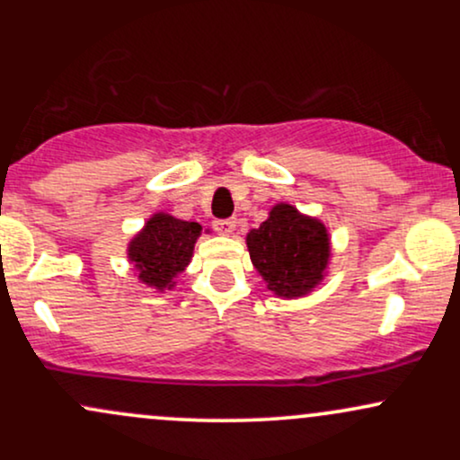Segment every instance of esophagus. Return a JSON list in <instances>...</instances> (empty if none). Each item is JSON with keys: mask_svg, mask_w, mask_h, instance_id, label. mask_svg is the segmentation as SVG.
<instances>
[{"mask_svg": "<svg viewBox=\"0 0 460 460\" xmlns=\"http://www.w3.org/2000/svg\"><path fill=\"white\" fill-rule=\"evenodd\" d=\"M214 229L223 235H231L235 231V220L234 218H220L214 220Z\"/></svg>", "mask_w": 460, "mask_h": 460, "instance_id": "obj_1", "label": "esophagus"}]
</instances>
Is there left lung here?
Wrapping results in <instances>:
<instances>
[{
    "label": "left lung",
    "instance_id": "8db88e82",
    "mask_svg": "<svg viewBox=\"0 0 460 460\" xmlns=\"http://www.w3.org/2000/svg\"><path fill=\"white\" fill-rule=\"evenodd\" d=\"M246 246L255 270L279 298L307 296L326 277L329 231L289 203L274 205L268 218L248 231Z\"/></svg>",
    "mask_w": 460,
    "mask_h": 460
}]
</instances>
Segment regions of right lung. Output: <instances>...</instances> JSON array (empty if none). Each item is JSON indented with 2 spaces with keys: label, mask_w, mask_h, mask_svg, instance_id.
<instances>
[{
  "label": "right lung",
  "mask_w": 460,
  "mask_h": 460,
  "mask_svg": "<svg viewBox=\"0 0 460 460\" xmlns=\"http://www.w3.org/2000/svg\"><path fill=\"white\" fill-rule=\"evenodd\" d=\"M200 229L199 223L171 214H153L128 246V257L140 281L160 292L175 288V277L186 270Z\"/></svg>",
  "instance_id": "obj_1"
}]
</instances>
